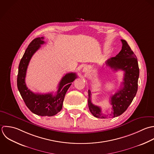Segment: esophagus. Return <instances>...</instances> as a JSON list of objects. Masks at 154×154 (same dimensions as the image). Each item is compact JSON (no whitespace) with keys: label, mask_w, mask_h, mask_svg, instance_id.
Segmentation results:
<instances>
[{"label":"esophagus","mask_w":154,"mask_h":154,"mask_svg":"<svg viewBox=\"0 0 154 154\" xmlns=\"http://www.w3.org/2000/svg\"><path fill=\"white\" fill-rule=\"evenodd\" d=\"M83 72H88L89 71V67H88V66H85L84 68H83Z\"/></svg>","instance_id":"1"}]
</instances>
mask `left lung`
<instances>
[{
  "mask_svg": "<svg viewBox=\"0 0 154 154\" xmlns=\"http://www.w3.org/2000/svg\"><path fill=\"white\" fill-rule=\"evenodd\" d=\"M122 50L115 56L109 59L106 63L114 71H124V82L122 87L115 95L111 97L110 103L112 106L111 114L105 115L102 113L101 109L92 104L91 92L88 90V106L91 113L98 118H106L110 116L115 118L122 115L135 97L138 89L139 68L137 59L125 40L121 39Z\"/></svg>",
  "mask_w": 154,
  "mask_h": 154,
  "instance_id": "1",
  "label": "left lung"
}]
</instances>
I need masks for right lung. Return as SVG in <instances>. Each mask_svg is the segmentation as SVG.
<instances>
[{
    "mask_svg": "<svg viewBox=\"0 0 154 154\" xmlns=\"http://www.w3.org/2000/svg\"><path fill=\"white\" fill-rule=\"evenodd\" d=\"M44 37L34 39L26 48L18 66L17 88L26 106L34 114L41 116H52L59 113L63 105L65 94L71 83L77 77L75 73L65 74L58 86L56 94H35L28 89L25 83L27 68L33 54L45 43Z\"/></svg>",
    "mask_w": 154,
    "mask_h": 154,
    "instance_id": "add662e5",
    "label": "right lung"
}]
</instances>
